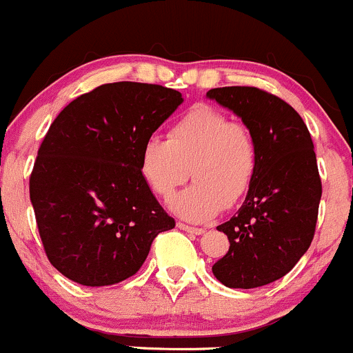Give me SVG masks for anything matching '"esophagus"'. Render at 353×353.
<instances>
[{
    "instance_id": "34e87169",
    "label": "esophagus",
    "mask_w": 353,
    "mask_h": 353,
    "mask_svg": "<svg viewBox=\"0 0 353 353\" xmlns=\"http://www.w3.org/2000/svg\"><path fill=\"white\" fill-rule=\"evenodd\" d=\"M177 228H179V230H183V231H188V233H191V234H203L204 233L203 228L188 226V224H184V223H177Z\"/></svg>"
}]
</instances>
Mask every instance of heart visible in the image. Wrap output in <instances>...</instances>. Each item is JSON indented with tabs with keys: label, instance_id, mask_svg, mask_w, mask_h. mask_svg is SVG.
<instances>
[{
	"label": "heart",
	"instance_id": "b5f03b06",
	"mask_svg": "<svg viewBox=\"0 0 353 353\" xmlns=\"http://www.w3.org/2000/svg\"><path fill=\"white\" fill-rule=\"evenodd\" d=\"M139 169L150 191L162 199L188 179L194 185L170 201L177 216L192 223L214 218L223 206L245 197L258 169V144L243 122H230L219 108L197 103L170 125L168 139L150 135L139 157Z\"/></svg>",
	"mask_w": 353,
	"mask_h": 353
}]
</instances>
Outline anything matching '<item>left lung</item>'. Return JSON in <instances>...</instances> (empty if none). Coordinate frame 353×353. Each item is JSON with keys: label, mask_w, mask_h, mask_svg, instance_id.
<instances>
[{"label": "left lung", "mask_w": 353, "mask_h": 353, "mask_svg": "<svg viewBox=\"0 0 353 353\" xmlns=\"http://www.w3.org/2000/svg\"><path fill=\"white\" fill-rule=\"evenodd\" d=\"M208 99L253 130L258 169L238 214L218 226L230 251L212 265L228 288H258L285 276L315 234L321 181L303 119L285 100L256 87L211 88Z\"/></svg>", "instance_id": "left-lung-1"}]
</instances>
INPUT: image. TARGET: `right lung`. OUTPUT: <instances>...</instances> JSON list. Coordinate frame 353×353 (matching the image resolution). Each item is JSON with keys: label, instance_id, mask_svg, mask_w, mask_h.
<instances>
[{"label": "right lung", "instance_id": "obj_1", "mask_svg": "<svg viewBox=\"0 0 353 353\" xmlns=\"http://www.w3.org/2000/svg\"><path fill=\"white\" fill-rule=\"evenodd\" d=\"M181 103L174 88L115 82L77 97L53 120L30 176V199L46 256L68 280H127L154 238L176 226L141 176L139 157Z\"/></svg>", "mask_w": 353, "mask_h": 353}]
</instances>
